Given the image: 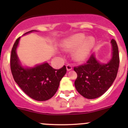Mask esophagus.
<instances>
[{"label": "esophagus", "instance_id": "1", "mask_svg": "<svg viewBox=\"0 0 128 128\" xmlns=\"http://www.w3.org/2000/svg\"><path fill=\"white\" fill-rule=\"evenodd\" d=\"M66 69H67V70H68V71H69V70H72V66L70 65V64H68V65L66 66Z\"/></svg>", "mask_w": 128, "mask_h": 128}]
</instances>
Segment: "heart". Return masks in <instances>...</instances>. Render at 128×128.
I'll return each instance as SVG.
<instances>
[{
  "label": "heart",
  "mask_w": 128,
  "mask_h": 128,
  "mask_svg": "<svg viewBox=\"0 0 128 128\" xmlns=\"http://www.w3.org/2000/svg\"><path fill=\"white\" fill-rule=\"evenodd\" d=\"M83 33H78L69 38L63 44L66 49H76L74 57L77 61H82L88 57L90 51L95 46V39L92 37H87Z\"/></svg>",
  "instance_id": "obj_1"
}]
</instances>
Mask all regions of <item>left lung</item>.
<instances>
[{"instance_id":"1","label":"left lung","mask_w":128,"mask_h":128,"mask_svg":"<svg viewBox=\"0 0 128 128\" xmlns=\"http://www.w3.org/2000/svg\"><path fill=\"white\" fill-rule=\"evenodd\" d=\"M111 43L112 57L106 64L99 62L93 54L86 64L74 68L77 74L75 87L86 98L94 99L102 95L116 77L120 64L118 48L114 40L112 39Z\"/></svg>"}]
</instances>
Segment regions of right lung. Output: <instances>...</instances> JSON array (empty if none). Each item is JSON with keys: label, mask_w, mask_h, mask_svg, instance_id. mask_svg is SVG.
I'll use <instances>...</instances> for the list:
<instances>
[{"label": "right lung", "mask_w": 128, "mask_h": 128, "mask_svg": "<svg viewBox=\"0 0 128 128\" xmlns=\"http://www.w3.org/2000/svg\"><path fill=\"white\" fill-rule=\"evenodd\" d=\"M34 31H30L24 35ZM20 38L16 39L11 51L10 68L13 77L22 90L30 98L37 101L49 100L56 94L60 80L66 73V68L64 66L60 69H54L48 62L33 68L23 67L16 54Z\"/></svg>", "instance_id": "right-lung-1"}]
</instances>
